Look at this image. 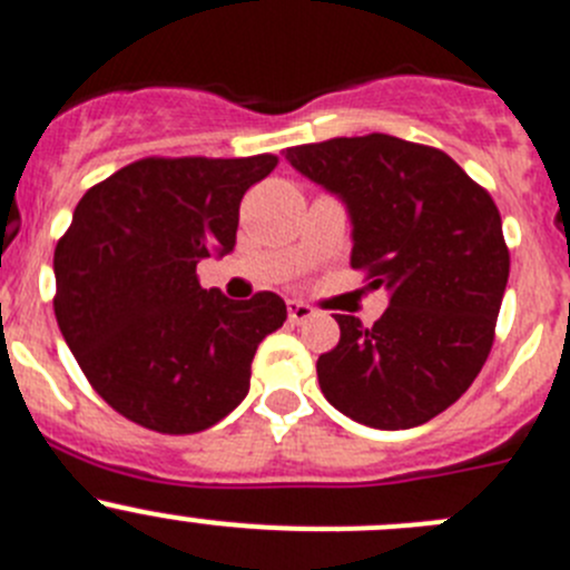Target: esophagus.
<instances>
[{
	"label": "esophagus",
	"mask_w": 570,
	"mask_h": 570,
	"mask_svg": "<svg viewBox=\"0 0 570 570\" xmlns=\"http://www.w3.org/2000/svg\"><path fill=\"white\" fill-rule=\"evenodd\" d=\"M313 307L311 305H305V302H299V299H291L288 302V318L294 324H302V322H307V318L313 316Z\"/></svg>",
	"instance_id": "esophagus-1"
}]
</instances>
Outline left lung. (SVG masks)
I'll return each instance as SVG.
<instances>
[{"instance_id":"1","label":"left lung","mask_w":570,"mask_h":570,"mask_svg":"<svg viewBox=\"0 0 570 570\" xmlns=\"http://www.w3.org/2000/svg\"><path fill=\"white\" fill-rule=\"evenodd\" d=\"M285 159L344 200L352 268L389 291L372 327L335 316L338 344L316 363L324 397L381 431L433 420L468 392L495 341L509 279L495 200L448 154L389 134L296 145Z\"/></svg>"}]
</instances>
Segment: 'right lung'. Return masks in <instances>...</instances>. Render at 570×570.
I'll return each instance as SVG.
<instances>
[{"label": "right lung", "instance_id": "1", "mask_svg": "<svg viewBox=\"0 0 570 570\" xmlns=\"http://www.w3.org/2000/svg\"><path fill=\"white\" fill-rule=\"evenodd\" d=\"M276 161L148 156L78 200L52 259V307L86 381L126 420L198 433L248 394L285 302L271 291L226 299L200 288L195 265L235 248L243 195Z\"/></svg>", "mask_w": 570, "mask_h": 570}]
</instances>
